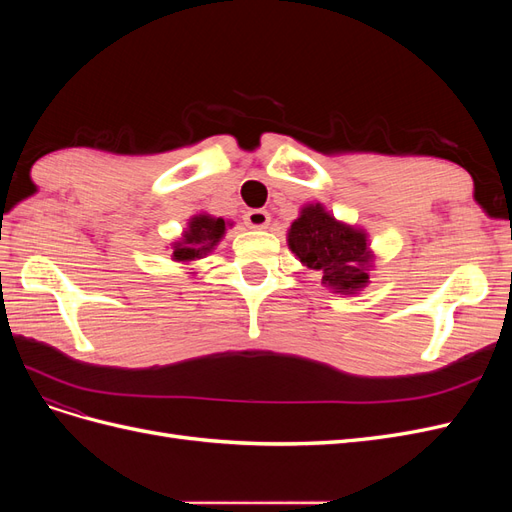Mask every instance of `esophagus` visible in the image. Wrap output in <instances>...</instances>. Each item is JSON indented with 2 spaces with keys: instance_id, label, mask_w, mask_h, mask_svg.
I'll use <instances>...</instances> for the list:
<instances>
[{
  "instance_id": "esophagus-1",
  "label": "esophagus",
  "mask_w": 512,
  "mask_h": 512,
  "mask_svg": "<svg viewBox=\"0 0 512 512\" xmlns=\"http://www.w3.org/2000/svg\"><path fill=\"white\" fill-rule=\"evenodd\" d=\"M243 222L247 228H267L271 215L265 209H252L243 215Z\"/></svg>"
}]
</instances>
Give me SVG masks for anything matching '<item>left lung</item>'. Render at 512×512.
I'll return each instance as SVG.
<instances>
[{"mask_svg": "<svg viewBox=\"0 0 512 512\" xmlns=\"http://www.w3.org/2000/svg\"><path fill=\"white\" fill-rule=\"evenodd\" d=\"M286 241L303 267L322 271L324 288L344 297H354L367 288L376 260L367 230L337 220L322 203L301 207Z\"/></svg>", "mask_w": 512, "mask_h": 512, "instance_id": "left-lung-1", "label": "left lung"}]
</instances>
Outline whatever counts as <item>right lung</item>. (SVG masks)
Listing matches in <instances>:
<instances>
[{
  "label": "right lung",
  "mask_w": 512,
  "mask_h": 512,
  "mask_svg": "<svg viewBox=\"0 0 512 512\" xmlns=\"http://www.w3.org/2000/svg\"><path fill=\"white\" fill-rule=\"evenodd\" d=\"M226 228H232V222L215 218V215L207 211L194 213L188 224H185L181 237L170 243V250H173L170 252V260L183 267H190L194 262L203 260L224 239Z\"/></svg>",
  "instance_id": "obj_1"
}]
</instances>
